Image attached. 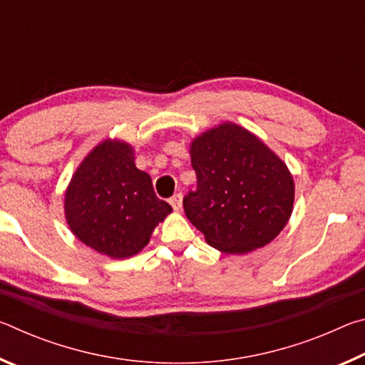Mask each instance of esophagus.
Here are the masks:
<instances>
[{"label":"esophagus","instance_id":"1","mask_svg":"<svg viewBox=\"0 0 365 365\" xmlns=\"http://www.w3.org/2000/svg\"><path fill=\"white\" fill-rule=\"evenodd\" d=\"M169 202H170V206L175 209V211H180V209H182V195L180 193L174 195L169 200Z\"/></svg>","mask_w":365,"mask_h":365}]
</instances>
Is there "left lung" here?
<instances>
[{
  "label": "left lung",
  "mask_w": 365,
  "mask_h": 365,
  "mask_svg": "<svg viewBox=\"0 0 365 365\" xmlns=\"http://www.w3.org/2000/svg\"><path fill=\"white\" fill-rule=\"evenodd\" d=\"M190 156L197 188L183 209L207 245L246 255L279 237L293 212L294 180L257 135L222 122L191 140Z\"/></svg>",
  "instance_id": "obj_1"
}]
</instances>
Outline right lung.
I'll use <instances>...</instances> for the list:
<instances>
[{"label":"right lung","instance_id":"obj_1","mask_svg":"<svg viewBox=\"0 0 365 365\" xmlns=\"http://www.w3.org/2000/svg\"><path fill=\"white\" fill-rule=\"evenodd\" d=\"M170 212L151 177L135 165L133 146L119 138L103 140L86 154L64 193L71 232L110 259L138 255Z\"/></svg>","mask_w":365,"mask_h":365}]
</instances>
